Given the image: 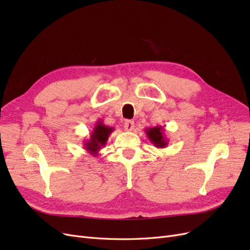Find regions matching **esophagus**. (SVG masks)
I'll return each mask as SVG.
<instances>
[{
    "label": "esophagus",
    "instance_id": "obj_1",
    "mask_svg": "<svg viewBox=\"0 0 250 250\" xmlns=\"http://www.w3.org/2000/svg\"><path fill=\"white\" fill-rule=\"evenodd\" d=\"M124 128L126 131H132L133 128H134V122L131 120H126L125 123H124Z\"/></svg>",
    "mask_w": 250,
    "mask_h": 250
}]
</instances>
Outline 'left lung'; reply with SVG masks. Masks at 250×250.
<instances>
[{
  "label": "left lung",
  "mask_w": 250,
  "mask_h": 250,
  "mask_svg": "<svg viewBox=\"0 0 250 250\" xmlns=\"http://www.w3.org/2000/svg\"><path fill=\"white\" fill-rule=\"evenodd\" d=\"M145 132L149 141L152 143L156 148H165L168 145V140L166 139L165 129L163 128V126L146 128Z\"/></svg>",
  "instance_id": "obj_1"
}]
</instances>
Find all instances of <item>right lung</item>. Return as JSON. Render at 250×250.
Returning a JSON list of instances; mask_svg holds the SVG:
<instances>
[{"label": "right lung", "mask_w": 250, "mask_h": 250, "mask_svg": "<svg viewBox=\"0 0 250 250\" xmlns=\"http://www.w3.org/2000/svg\"><path fill=\"white\" fill-rule=\"evenodd\" d=\"M115 130V128L104 125L102 120L96 122L92 132H90L89 139L84 140V149L90 155H98L99 151L106 145L107 140L110 133Z\"/></svg>", "instance_id": "1"}]
</instances>
